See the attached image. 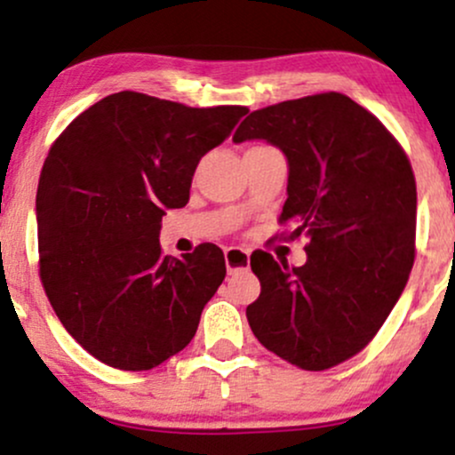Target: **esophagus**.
Masks as SVG:
<instances>
[{"mask_svg":"<svg viewBox=\"0 0 455 455\" xmlns=\"http://www.w3.org/2000/svg\"><path fill=\"white\" fill-rule=\"evenodd\" d=\"M224 260H227L228 274H235V271L248 269L250 254H248V250H243V248H228L227 252H224Z\"/></svg>","mask_w":455,"mask_h":455,"instance_id":"obj_1","label":"esophagus"}]
</instances>
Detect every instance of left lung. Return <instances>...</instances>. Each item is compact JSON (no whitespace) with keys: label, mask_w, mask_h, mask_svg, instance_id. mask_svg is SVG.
<instances>
[{"label":"left lung","mask_w":455,"mask_h":455,"mask_svg":"<svg viewBox=\"0 0 455 455\" xmlns=\"http://www.w3.org/2000/svg\"><path fill=\"white\" fill-rule=\"evenodd\" d=\"M265 139L289 160L280 224L306 237L301 267L254 252L259 342L310 372L363 351L404 291L415 260L417 186L409 156L379 117L338 92L252 111L233 140Z\"/></svg>","instance_id":"1"}]
</instances>
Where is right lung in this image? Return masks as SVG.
I'll return each instance as SVG.
<instances>
[{"mask_svg":"<svg viewBox=\"0 0 455 455\" xmlns=\"http://www.w3.org/2000/svg\"><path fill=\"white\" fill-rule=\"evenodd\" d=\"M245 113L119 92L51 145L36 195L40 280L66 331L102 363L151 370L195 338L224 254L201 243L164 257L160 220L186 205L198 160Z\"/></svg>","mask_w":455,"mask_h":455,"instance_id":"obj_1","label":"right lung"}]
</instances>
